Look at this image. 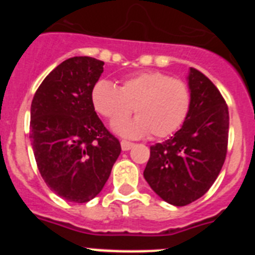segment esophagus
I'll return each instance as SVG.
<instances>
[{"instance_id": "obj_1", "label": "esophagus", "mask_w": 255, "mask_h": 255, "mask_svg": "<svg viewBox=\"0 0 255 255\" xmlns=\"http://www.w3.org/2000/svg\"><path fill=\"white\" fill-rule=\"evenodd\" d=\"M132 145H134V143H131V141L121 140V148H123V150H129V149H131Z\"/></svg>"}]
</instances>
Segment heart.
Returning <instances> with one entry per match:
<instances>
[{"label": "heart", "instance_id": "heart-1", "mask_svg": "<svg viewBox=\"0 0 255 255\" xmlns=\"http://www.w3.org/2000/svg\"><path fill=\"white\" fill-rule=\"evenodd\" d=\"M96 111L116 124L131 115L136 119L116 125L126 136L148 132L154 138H166L185 124L191 108V91L184 80L162 71H140L126 78L117 88L101 80L92 89Z\"/></svg>", "mask_w": 255, "mask_h": 255}]
</instances>
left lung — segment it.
<instances>
[{"instance_id":"8db88e82","label":"left lung","mask_w":255,"mask_h":255,"mask_svg":"<svg viewBox=\"0 0 255 255\" xmlns=\"http://www.w3.org/2000/svg\"><path fill=\"white\" fill-rule=\"evenodd\" d=\"M191 108L173 136L150 147L144 179L164 202L182 207L203 197L220 175L229 143V107L213 83L191 67Z\"/></svg>"}]
</instances>
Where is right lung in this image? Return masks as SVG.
I'll use <instances>...</instances> for the list:
<instances>
[{
    "label": "right lung",
    "instance_id": "obj_1",
    "mask_svg": "<svg viewBox=\"0 0 255 255\" xmlns=\"http://www.w3.org/2000/svg\"><path fill=\"white\" fill-rule=\"evenodd\" d=\"M103 61L76 56L46 76L30 107L31 147L40 176L67 202L87 203L100 194L121 153L92 103Z\"/></svg>",
    "mask_w": 255,
    "mask_h": 255
}]
</instances>
